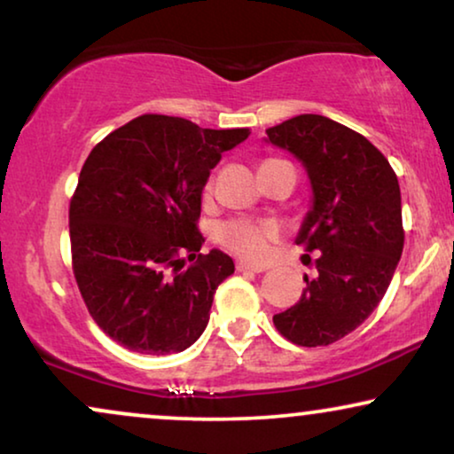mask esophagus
I'll list each match as a JSON object with an SVG mask.
<instances>
[{
	"mask_svg": "<svg viewBox=\"0 0 454 454\" xmlns=\"http://www.w3.org/2000/svg\"><path fill=\"white\" fill-rule=\"evenodd\" d=\"M235 270L238 272H264L266 266L264 264H250V262H244V260H238V262H235Z\"/></svg>",
	"mask_w": 454,
	"mask_h": 454,
	"instance_id": "34e87169",
	"label": "esophagus"
}]
</instances>
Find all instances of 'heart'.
Masks as SVG:
<instances>
[{"instance_id":"heart-1","label":"heart","mask_w":454,"mask_h":454,"mask_svg":"<svg viewBox=\"0 0 454 454\" xmlns=\"http://www.w3.org/2000/svg\"><path fill=\"white\" fill-rule=\"evenodd\" d=\"M213 182L207 184V192ZM278 229L270 221H254L246 216L227 219L215 227V239L227 250L246 260H262L270 252L272 241H277Z\"/></svg>"}]
</instances>
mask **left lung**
Instances as JSON below:
<instances>
[{"mask_svg":"<svg viewBox=\"0 0 454 454\" xmlns=\"http://www.w3.org/2000/svg\"><path fill=\"white\" fill-rule=\"evenodd\" d=\"M272 145L306 165L314 190L297 246L314 262L300 301L272 316L277 331L300 347H322L362 325L387 294L405 229L399 179L387 157L343 123L303 114L266 129Z\"/></svg>","mask_w":454,"mask_h":454,"instance_id":"left-lung-1","label":"left lung"}]
</instances>
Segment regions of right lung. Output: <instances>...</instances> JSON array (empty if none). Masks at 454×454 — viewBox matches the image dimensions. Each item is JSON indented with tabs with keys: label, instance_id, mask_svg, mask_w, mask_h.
Listing matches in <instances>:
<instances>
[{
	"label": "right lung",
	"instance_id": "right-lung-1",
	"mask_svg": "<svg viewBox=\"0 0 454 454\" xmlns=\"http://www.w3.org/2000/svg\"><path fill=\"white\" fill-rule=\"evenodd\" d=\"M247 128L145 114L92 148L70 200L72 270L98 328L129 351L188 349L233 260L202 247V188ZM194 259L192 267L184 258Z\"/></svg>",
	"mask_w": 454,
	"mask_h": 454
}]
</instances>
